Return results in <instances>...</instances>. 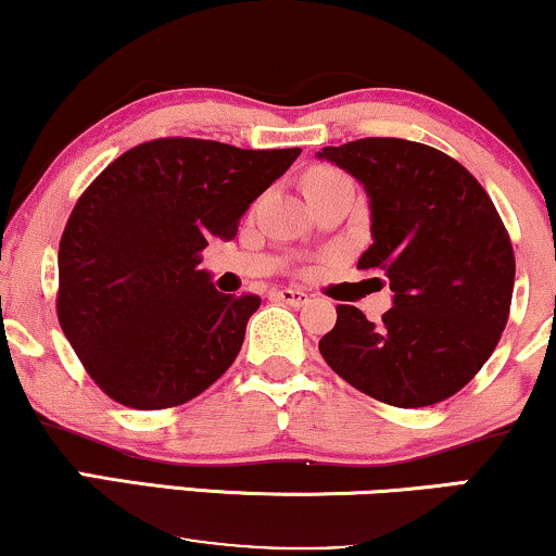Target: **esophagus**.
<instances>
[{
	"label": "esophagus",
	"instance_id": "1",
	"mask_svg": "<svg viewBox=\"0 0 556 556\" xmlns=\"http://www.w3.org/2000/svg\"><path fill=\"white\" fill-rule=\"evenodd\" d=\"M279 302H285V304H292V307H300V304H304L309 300V294L307 292H302V289H289V287H285V289H279V292L275 294Z\"/></svg>",
	"mask_w": 556,
	"mask_h": 556
}]
</instances>
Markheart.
<instances>
[{"mask_svg":"<svg viewBox=\"0 0 556 556\" xmlns=\"http://www.w3.org/2000/svg\"><path fill=\"white\" fill-rule=\"evenodd\" d=\"M342 178H345V176H342L340 170H332V168H315V170H309L307 178H304V189H307V186L342 181Z\"/></svg>","mask_w":556,"mask_h":556,"instance_id":"1","label":"heart"}]
</instances>
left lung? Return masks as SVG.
I'll return each instance as SVG.
<instances>
[{"label": "left lung", "mask_w": 556, "mask_h": 556, "mask_svg": "<svg viewBox=\"0 0 556 556\" xmlns=\"http://www.w3.org/2000/svg\"><path fill=\"white\" fill-rule=\"evenodd\" d=\"M317 159L365 186L372 244L357 269H380L393 289L380 323L338 304V323L319 340L325 363L395 408L456 395L509 319L516 262L494 201L458 161L413 140L359 138Z\"/></svg>", "instance_id": "8db88e82"}]
</instances>
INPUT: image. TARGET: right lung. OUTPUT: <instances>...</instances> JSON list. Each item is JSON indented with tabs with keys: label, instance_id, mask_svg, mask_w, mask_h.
Masks as SVG:
<instances>
[{
	"label": "right lung",
	"instance_id": "obj_1",
	"mask_svg": "<svg viewBox=\"0 0 556 556\" xmlns=\"http://www.w3.org/2000/svg\"><path fill=\"white\" fill-rule=\"evenodd\" d=\"M300 153L159 138L85 189L60 239L58 319L105 395L174 408L229 370L262 300L216 292L201 252L237 237L249 203Z\"/></svg>",
	"mask_w": 556,
	"mask_h": 556
}]
</instances>
